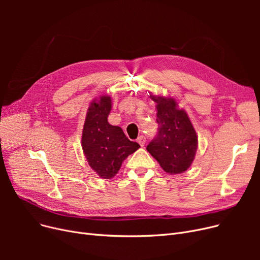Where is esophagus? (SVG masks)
I'll return each instance as SVG.
<instances>
[{"label":"esophagus","mask_w":260,"mask_h":260,"mask_svg":"<svg viewBox=\"0 0 260 260\" xmlns=\"http://www.w3.org/2000/svg\"><path fill=\"white\" fill-rule=\"evenodd\" d=\"M145 137L144 136H140V137H138V139H137V142L140 144V146H144V144H145Z\"/></svg>","instance_id":"esophagus-1"}]
</instances>
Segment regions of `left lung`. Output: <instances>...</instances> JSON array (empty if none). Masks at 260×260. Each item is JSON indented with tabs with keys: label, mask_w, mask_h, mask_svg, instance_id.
Here are the masks:
<instances>
[{
	"label": "left lung",
	"mask_w": 260,
	"mask_h": 260,
	"mask_svg": "<svg viewBox=\"0 0 260 260\" xmlns=\"http://www.w3.org/2000/svg\"><path fill=\"white\" fill-rule=\"evenodd\" d=\"M151 98L157 103L158 132L146 146L147 152L169 174H181L195 158L198 139L196 132L183 109L177 108L174 99Z\"/></svg>",
	"instance_id": "8db88e82"
}]
</instances>
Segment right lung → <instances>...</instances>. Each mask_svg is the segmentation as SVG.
Returning a JSON list of instances; mask_svg holds the SVG:
<instances>
[{
  "mask_svg": "<svg viewBox=\"0 0 260 260\" xmlns=\"http://www.w3.org/2000/svg\"><path fill=\"white\" fill-rule=\"evenodd\" d=\"M111 108V97L102 95L93 100L82 133V148L88 165L103 179L113 178L125 158L140 147L126 138L121 127L109 124L107 117Z\"/></svg>",
  "mask_w": 260,
  "mask_h": 260,
  "instance_id": "add662e5",
  "label": "right lung"
}]
</instances>
